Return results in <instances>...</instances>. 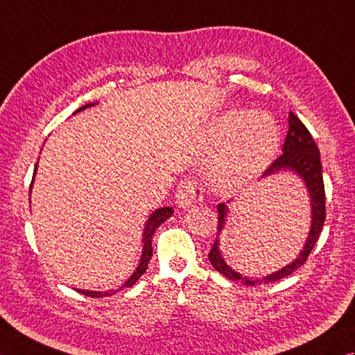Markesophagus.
<instances>
[{
  "label": "esophagus",
  "instance_id": "34e87169",
  "mask_svg": "<svg viewBox=\"0 0 355 355\" xmlns=\"http://www.w3.org/2000/svg\"><path fill=\"white\" fill-rule=\"evenodd\" d=\"M202 200V188L194 180H184L180 182L176 191V203L179 208H188Z\"/></svg>",
  "mask_w": 355,
  "mask_h": 355
}]
</instances>
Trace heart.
I'll return each instance as SVG.
<instances>
[{
	"label": "heart",
	"instance_id": "b5f03b06",
	"mask_svg": "<svg viewBox=\"0 0 355 355\" xmlns=\"http://www.w3.org/2000/svg\"><path fill=\"white\" fill-rule=\"evenodd\" d=\"M220 152L211 170L217 184L239 185L258 176L273 159L279 146V129L266 112H230L209 133Z\"/></svg>",
	"mask_w": 355,
	"mask_h": 355
}]
</instances>
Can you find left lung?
I'll return each instance as SVG.
<instances>
[{
  "mask_svg": "<svg viewBox=\"0 0 355 355\" xmlns=\"http://www.w3.org/2000/svg\"><path fill=\"white\" fill-rule=\"evenodd\" d=\"M281 171H291L296 176L302 179V182L309 191L310 196V207H311V225L309 231V237L305 240L302 250L299 255L291 261L290 264L284 266L282 269L273 272L263 278H248L243 277L241 273L235 272L231 266H227L225 258L222 257V252L218 248V237L216 239L212 249L209 250V263L212 267L222 273L223 277L230 278L232 281H239L244 286H257V284H269V282L279 281L282 278L288 277L296 269H299L309 258L310 252L313 250L314 244L319 240V235L322 232V227L325 223V187H324V178H322V164H320V155L319 148L314 143L311 133L305 128L304 123L299 118L290 112L288 114V132L287 138L282 146V155L272 162V165L263 173V178L277 175ZM230 203V200H227ZM218 211V227L217 234L220 235L225 230L226 217H227V208L226 203L217 205Z\"/></svg>",
  "mask_w": 355,
  "mask_h": 355,
  "instance_id": "obj_1",
  "label": "left lung"
}]
</instances>
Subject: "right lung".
<instances>
[{
	"instance_id": "obj_1",
	"label": "right lung",
	"mask_w": 355,
	"mask_h": 355,
	"mask_svg": "<svg viewBox=\"0 0 355 355\" xmlns=\"http://www.w3.org/2000/svg\"><path fill=\"white\" fill-rule=\"evenodd\" d=\"M96 103H86L85 106L78 107L77 112L83 111V109L86 107H91V106H96ZM39 161V159H37ZM36 170H37V162L35 165V171H33V180H31V185H30V194H31V187H33V182H35V176H36ZM173 214V208L170 207H164V208H157L155 209L150 217H148V220L146 222V226H144V231H143V254H141V258H139V263H138V267L135 269V272H133L130 275V278L124 282V284H121L120 287H118L116 290H123L125 287H132L135 282L143 277L144 272L147 270V266H148V261H150L152 258V254H153V248H152V237L155 231L159 227L165 220H168ZM78 293H82L85 296H91V297H105V296H111L114 293H116V290H107V291H94V290H82V288H76Z\"/></svg>"
}]
</instances>
